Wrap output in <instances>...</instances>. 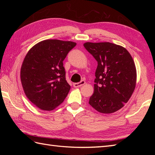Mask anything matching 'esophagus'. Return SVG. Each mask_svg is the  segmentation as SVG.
<instances>
[{
	"label": "esophagus",
	"mask_w": 155,
	"mask_h": 155,
	"mask_svg": "<svg viewBox=\"0 0 155 155\" xmlns=\"http://www.w3.org/2000/svg\"><path fill=\"white\" fill-rule=\"evenodd\" d=\"M85 84V81H81L79 83H73V86L75 88H77V87H80L81 86H83Z\"/></svg>",
	"instance_id": "obj_1"
}]
</instances>
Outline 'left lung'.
<instances>
[{
  "mask_svg": "<svg viewBox=\"0 0 155 155\" xmlns=\"http://www.w3.org/2000/svg\"><path fill=\"white\" fill-rule=\"evenodd\" d=\"M84 47L98 62L94 93L88 103L99 113H114L124 107L135 88L133 59L126 48L110 42H88Z\"/></svg>",
  "mask_w": 155,
  "mask_h": 155,
  "instance_id": "obj_1",
  "label": "left lung"
}]
</instances>
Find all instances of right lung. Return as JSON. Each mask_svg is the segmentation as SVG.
Masks as SVG:
<instances>
[{
    "label": "right lung",
    "instance_id": "obj_1",
    "mask_svg": "<svg viewBox=\"0 0 155 155\" xmlns=\"http://www.w3.org/2000/svg\"><path fill=\"white\" fill-rule=\"evenodd\" d=\"M76 45L71 41L48 39L33 46L25 57L22 86L29 101L40 109L52 110L67 97L71 86L62 62Z\"/></svg>",
    "mask_w": 155,
    "mask_h": 155
}]
</instances>
